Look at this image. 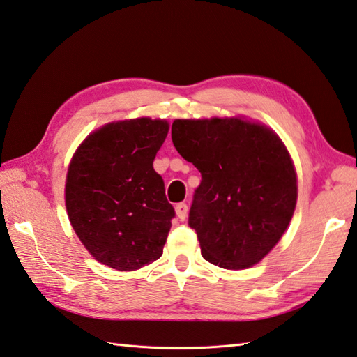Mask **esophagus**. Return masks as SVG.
I'll return each instance as SVG.
<instances>
[{
	"mask_svg": "<svg viewBox=\"0 0 357 357\" xmlns=\"http://www.w3.org/2000/svg\"><path fill=\"white\" fill-rule=\"evenodd\" d=\"M187 212H188V207L185 202H179V204H176V215L181 221H184L187 218Z\"/></svg>",
	"mask_w": 357,
	"mask_h": 357,
	"instance_id": "34e87169",
	"label": "esophagus"
}]
</instances>
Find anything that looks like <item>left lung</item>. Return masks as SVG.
<instances>
[{"mask_svg":"<svg viewBox=\"0 0 357 357\" xmlns=\"http://www.w3.org/2000/svg\"><path fill=\"white\" fill-rule=\"evenodd\" d=\"M172 141L201 173L188 226L202 257L225 269L254 266L282 238L296 208L286 146L263 125L218 117L176 119Z\"/></svg>","mask_w":357,"mask_h":357,"instance_id":"8db88e82","label":"left lung"}]
</instances>
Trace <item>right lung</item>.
Returning <instances> with one entry per match:
<instances>
[{"instance_id":"obj_1","label":"right lung","mask_w":357,"mask_h":357,"mask_svg":"<svg viewBox=\"0 0 357 357\" xmlns=\"http://www.w3.org/2000/svg\"><path fill=\"white\" fill-rule=\"evenodd\" d=\"M169 123L149 117L108 123L75 151L66 176V211L97 261L135 271L162 255L174 208L153 169Z\"/></svg>"}]
</instances>
